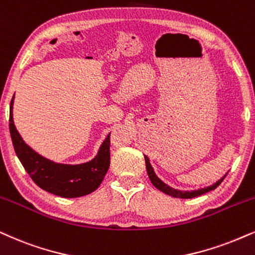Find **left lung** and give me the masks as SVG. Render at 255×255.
I'll return each instance as SVG.
<instances>
[{
	"label": "left lung",
	"mask_w": 255,
	"mask_h": 255,
	"mask_svg": "<svg viewBox=\"0 0 255 255\" xmlns=\"http://www.w3.org/2000/svg\"><path fill=\"white\" fill-rule=\"evenodd\" d=\"M145 157V164H146V171H147V174H148V178H150L152 185H153L154 187L158 188V190L161 191V192H164L165 194H168V196L173 197V198H183V199H190V198H194V197H199L201 194H205L207 192H210V191L212 190H216V188L219 186L221 184V181L225 179V177H226V174L221 178L220 180H218L216 184L211 185V186H208L206 188H200V190H197V191H179V190H174V188H172L166 185L165 183H163L159 178L156 176V173H154L153 168H152L151 164H150V160H148V158L146 156Z\"/></svg>",
	"instance_id": "left-lung-1"
}]
</instances>
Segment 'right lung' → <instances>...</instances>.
<instances>
[{"label": "right lung", "instance_id": "right-lung-1", "mask_svg": "<svg viewBox=\"0 0 255 255\" xmlns=\"http://www.w3.org/2000/svg\"><path fill=\"white\" fill-rule=\"evenodd\" d=\"M10 102L9 130L12 145L23 167L42 190L63 198L83 197L97 190L110 166V133L99 148L98 154L88 163L79 165L58 164L39 156L23 141L12 120Z\"/></svg>", "mask_w": 255, "mask_h": 255}]
</instances>
